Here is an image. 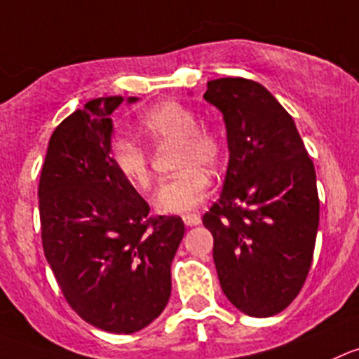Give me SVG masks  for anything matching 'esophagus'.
I'll return each instance as SVG.
<instances>
[{"label": "esophagus", "instance_id": "obj_1", "mask_svg": "<svg viewBox=\"0 0 359 359\" xmlns=\"http://www.w3.org/2000/svg\"><path fill=\"white\" fill-rule=\"evenodd\" d=\"M182 221L186 226H196L202 223V217H200L198 214H186V216L182 217Z\"/></svg>", "mask_w": 359, "mask_h": 359}]
</instances>
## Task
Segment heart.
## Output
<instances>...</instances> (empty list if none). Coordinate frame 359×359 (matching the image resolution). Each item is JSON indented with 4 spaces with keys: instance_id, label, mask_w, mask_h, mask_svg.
Returning <instances> with one entry per match:
<instances>
[{
    "instance_id": "b5f03b06",
    "label": "heart",
    "mask_w": 359,
    "mask_h": 359,
    "mask_svg": "<svg viewBox=\"0 0 359 359\" xmlns=\"http://www.w3.org/2000/svg\"><path fill=\"white\" fill-rule=\"evenodd\" d=\"M143 133L156 143H177V168L173 179L164 180L154 195V207L161 214H191L210 191V179L200 166L216 168L223 157L219 138L198 129V116L184 104L163 100L142 118ZM111 157L120 175L138 191L152 184L149 154L140 143L120 138L113 143Z\"/></svg>"
}]
</instances>
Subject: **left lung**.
Wrapping results in <instances>:
<instances>
[{
    "mask_svg": "<svg viewBox=\"0 0 359 359\" xmlns=\"http://www.w3.org/2000/svg\"><path fill=\"white\" fill-rule=\"evenodd\" d=\"M203 99L223 115L229 168L203 216L230 303L250 317L285 310L303 287L319 229L313 163L292 116L260 83L221 78Z\"/></svg>",
    "mask_w": 359,
    "mask_h": 359,
    "instance_id": "obj_1",
    "label": "left lung"
}]
</instances>
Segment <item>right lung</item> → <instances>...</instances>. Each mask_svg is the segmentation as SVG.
I'll return each mask as SVG.
<instances>
[{
  "label": "right lung",
  "mask_w": 359,
  "mask_h": 359,
  "mask_svg": "<svg viewBox=\"0 0 359 359\" xmlns=\"http://www.w3.org/2000/svg\"><path fill=\"white\" fill-rule=\"evenodd\" d=\"M138 97H127L133 104ZM100 97L55 129L39 184L43 255L72 310L108 333H136L172 294L179 216L149 217V203L116 170L111 115Z\"/></svg>",
  "instance_id": "1"
}]
</instances>
